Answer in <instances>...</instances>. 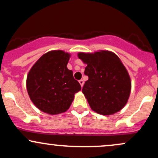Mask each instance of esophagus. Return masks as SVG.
I'll return each instance as SVG.
<instances>
[{
    "label": "esophagus",
    "mask_w": 158,
    "mask_h": 158,
    "mask_svg": "<svg viewBox=\"0 0 158 158\" xmlns=\"http://www.w3.org/2000/svg\"><path fill=\"white\" fill-rule=\"evenodd\" d=\"M79 84H80V85H81V88H82L83 85H84V81H83L82 79H81V80H79Z\"/></svg>",
    "instance_id": "1"
}]
</instances>
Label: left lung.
<instances>
[{"mask_svg":"<svg viewBox=\"0 0 158 158\" xmlns=\"http://www.w3.org/2000/svg\"><path fill=\"white\" fill-rule=\"evenodd\" d=\"M78 57L87 66L88 77L82 93L94 111L112 115L122 110L128 102L131 81L120 59L108 50L94 52H79Z\"/></svg>","mask_w":158,"mask_h":158,"instance_id":"left-lung-1","label":"left lung"}]
</instances>
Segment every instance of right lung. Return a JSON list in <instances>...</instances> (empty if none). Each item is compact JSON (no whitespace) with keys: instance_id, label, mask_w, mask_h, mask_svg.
Wrapping results in <instances>:
<instances>
[{"instance_id":"obj_1","label":"right lung","mask_w":158,"mask_h":158,"mask_svg":"<svg viewBox=\"0 0 158 158\" xmlns=\"http://www.w3.org/2000/svg\"><path fill=\"white\" fill-rule=\"evenodd\" d=\"M69 52L49 51L32 65L27 77V90L30 99L40 110L55 115L67 111L81 90V85L67 68Z\"/></svg>"}]
</instances>
